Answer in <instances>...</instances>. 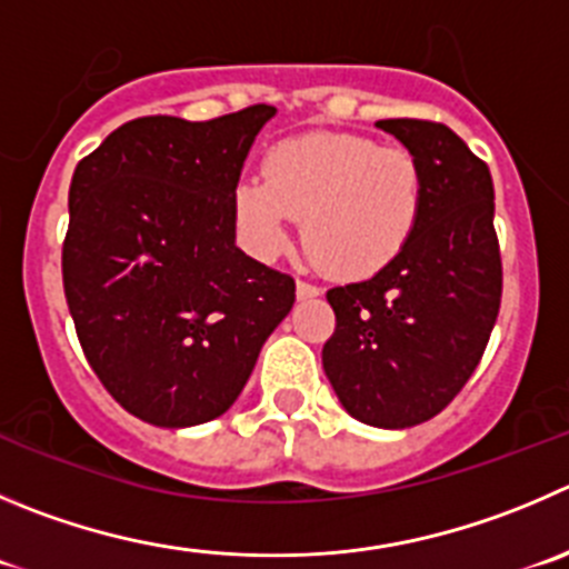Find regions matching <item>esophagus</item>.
I'll return each instance as SVG.
<instances>
[{"label": "esophagus", "instance_id": "esophagus-1", "mask_svg": "<svg viewBox=\"0 0 569 569\" xmlns=\"http://www.w3.org/2000/svg\"><path fill=\"white\" fill-rule=\"evenodd\" d=\"M296 296H299L301 301L305 299H316V296H321V288L318 284H310V281H296Z\"/></svg>", "mask_w": 569, "mask_h": 569}]
</instances>
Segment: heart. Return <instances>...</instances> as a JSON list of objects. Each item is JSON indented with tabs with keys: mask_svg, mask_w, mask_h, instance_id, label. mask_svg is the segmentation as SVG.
<instances>
[{
	"mask_svg": "<svg viewBox=\"0 0 569 569\" xmlns=\"http://www.w3.org/2000/svg\"><path fill=\"white\" fill-rule=\"evenodd\" d=\"M425 203V167L399 144L357 133H307L264 156V178L237 183L234 212L262 257L284 251L293 220L321 270L360 279L386 268L413 234Z\"/></svg>",
	"mask_w": 569,
	"mask_h": 569,
	"instance_id": "obj_1",
	"label": "heart"
}]
</instances>
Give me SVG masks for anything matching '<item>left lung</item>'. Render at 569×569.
<instances>
[{
  "mask_svg": "<svg viewBox=\"0 0 569 569\" xmlns=\"http://www.w3.org/2000/svg\"><path fill=\"white\" fill-rule=\"evenodd\" d=\"M377 128L419 156L425 203L386 268L329 290L335 332L321 357L346 413L402 430L441 413L478 369L500 312L502 262L486 161L441 122Z\"/></svg>",
  "mask_w": 569,
  "mask_h": 569,
  "instance_id": "1",
  "label": "left lung"
}]
</instances>
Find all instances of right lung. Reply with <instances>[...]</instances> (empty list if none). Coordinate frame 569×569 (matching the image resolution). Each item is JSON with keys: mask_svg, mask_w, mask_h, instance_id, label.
Returning <instances> with one entry per match:
<instances>
[{"mask_svg": "<svg viewBox=\"0 0 569 569\" xmlns=\"http://www.w3.org/2000/svg\"><path fill=\"white\" fill-rule=\"evenodd\" d=\"M273 113L131 119L74 167L63 293L94 375L148 425L223 416L293 310V276L234 246L237 183Z\"/></svg>", "mask_w": 569, "mask_h": 569, "instance_id": "obj_1", "label": "right lung"}]
</instances>
